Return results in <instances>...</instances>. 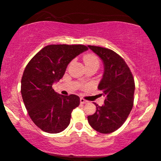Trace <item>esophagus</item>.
<instances>
[{"instance_id":"1","label":"esophagus","mask_w":161,"mask_h":161,"mask_svg":"<svg viewBox=\"0 0 161 161\" xmlns=\"http://www.w3.org/2000/svg\"><path fill=\"white\" fill-rule=\"evenodd\" d=\"M80 103L82 104H84V103H87L88 101H87V100H86L85 99H83V98H80Z\"/></svg>"}]
</instances>
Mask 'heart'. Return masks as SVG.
Segmentation results:
<instances>
[{"mask_svg": "<svg viewBox=\"0 0 161 161\" xmlns=\"http://www.w3.org/2000/svg\"><path fill=\"white\" fill-rule=\"evenodd\" d=\"M83 61H84L86 67H90V66H97L99 67L100 60L96 55L94 54H87L83 57Z\"/></svg>", "mask_w": 161, "mask_h": 161, "instance_id": "b5f03b06", "label": "heart"}]
</instances>
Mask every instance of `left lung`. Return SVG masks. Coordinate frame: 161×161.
Masks as SVG:
<instances>
[{
	"label": "left lung",
	"instance_id": "obj_1",
	"mask_svg": "<svg viewBox=\"0 0 161 161\" xmlns=\"http://www.w3.org/2000/svg\"><path fill=\"white\" fill-rule=\"evenodd\" d=\"M88 47L103 62L104 72L98 89L106 97L102 106L94 103L97 110L88 116V121L97 132L110 133L125 123L132 109L134 79L126 62L116 52L100 46Z\"/></svg>",
	"mask_w": 161,
	"mask_h": 161
}]
</instances>
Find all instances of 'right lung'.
Listing matches in <instances>:
<instances>
[{
	"label": "right lung",
	"mask_w": 161,
	"mask_h": 161,
	"mask_svg": "<svg viewBox=\"0 0 161 161\" xmlns=\"http://www.w3.org/2000/svg\"><path fill=\"white\" fill-rule=\"evenodd\" d=\"M88 49L83 45L46 46L25 67L21 82L23 102L33 122L44 132L60 133L69 125L80 99L57 94L52 85L63 77L69 62Z\"/></svg>",
	"instance_id": "right-lung-1"
}]
</instances>
